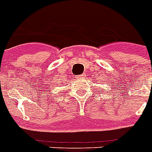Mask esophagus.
<instances>
[{
  "label": "esophagus",
  "mask_w": 152,
  "mask_h": 152,
  "mask_svg": "<svg viewBox=\"0 0 152 152\" xmlns=\"http://www.w3.org/2000/svg\"><path fill=\"white\" fill-rule=\"evenodd\" d=\"M83 77H84L83 75H78V76H77V77L78 78V79H82Z\"/></svg>",
  "instance_id": "obj_1"
}]
</instances>
